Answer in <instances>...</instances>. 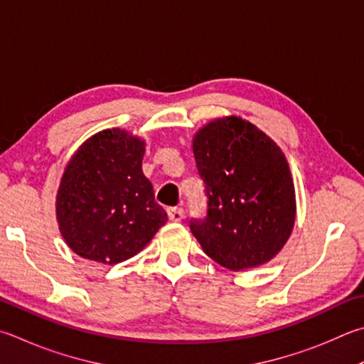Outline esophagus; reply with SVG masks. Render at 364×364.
I'll use <instances>...</instances> for the list:
<instances>
[{
	"instance_id": "34e87169",
	"label": "esophagus",
	"mask_w": 364,
	"mask_h": 364,
	"mask_svg": "<svg viewBox=\"0 0 364 364\" xmlns=\"http://www.w3.org/2000/svg\"><path fill=\"white\" fill-rule=\"evenodd\" d=\"M167 215H168V220H170V221H175V223H178V221H181V220H183L184 211H183V208L171 207V208H168V210H167Z\"/></svg>"
}]
</instances>
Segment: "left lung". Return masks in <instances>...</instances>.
Returning a JSON list of instances; mask_svg holds the SVG:
<instances>
[{
	"label": "left lung",
	"mask_w": 364,
	"mask_h": 364,
	"mask_svg": "<svg viewBox=\"0 0 364 364\" xmlns=\"http://www.w3.org/2000/svg\"><path fill=\"white\" fill-rule=\"evenodd\" d=\"M193 153L208 211L191 221V232L205 253L232 272L274 259L296 223L294 181L282 148L232 114L197 130Z\"/></svg>",
	"instance_id": "8db88e82"
}]
</instances>
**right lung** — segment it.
Wrapping results in <instances>:
<instances>
[{
	"label": "right lung",
	"instance_id": "1",
	"mask_svg": "<svg viewBox=\"0 0 364 364\" xmlns=\"http://www.w3.org/2000/svg\"><path fill=\"white\" fill-rule=\"evenodd\" d=\"M146 140L124 129L89 136L63 168L55 196L58 230L84 259L127 261L167 223L143 173Z\"/></svg>",
	"mask_w": 364,
	"mask_h": 364
}]
</instances>
